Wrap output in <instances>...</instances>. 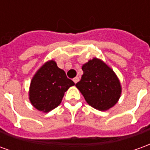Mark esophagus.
I'll return each mask as SVG.
<instances>
[{
    "mask_svg": "<svg viewBox=\"0 0 150 150\" xmlns=\"http://www.w3.org/2000/svg\"><path fill=\"white\" fill-rule=\"evenodd\" d=\"M79 79L78 77H75V78L73 79V81H74V83H77L79 82Z\"/></svg>",
    "mask_w": 150,
    "mask_h": 150,
    "instance_id": "34e87169",
    "label": "esophagus"
}]
</instances>
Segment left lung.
Wrapping results in <instances>:
<instances>
[{
    "mask_svg": "<svg viewBox=\"0 0 150 150\" xmlns=\"http://www.w3.org/2000/svg\"><path fill=\"white\" fill-rule=\"evenodd\" d=\"M83 75L75 86L89 105L100 111L113 107L120 99L121 87L112 70L94 58L83 66Z\"/></svg>",
    "mask_w": 150,
    "mask_h": 150,
    "instance_id": "1",
    "label": "left lung"
}]
</instances>
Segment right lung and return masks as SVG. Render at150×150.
Segmentation results:
<instances>
[{"label":"right lung","instance_id":"add662e5","mask_svg":"<svg viewBox=\"0 0 150 150\" xmlns=\"http://www.w3.org/2000/svg\"><path fill=\"white\" fill-rule=\"evenodd\" d=\"M75 83L67 77L54 61L46 62L32 79L30 100L34 108L48 112L61 103L65 91Z\"/></svg>","mask_w":150,"mask_h":150}]
</instances>
